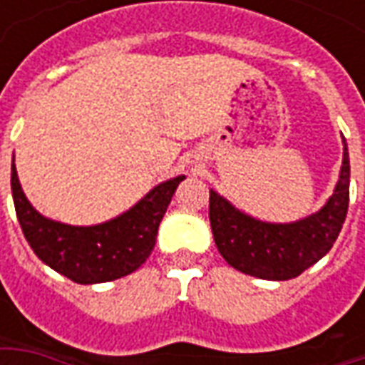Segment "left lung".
Masks as SVG:
<instances>
[{
	"mask_svg": "<svg viewBox=\"0 0 365 365\" xmlns=\"http://www.w3.org/2000/svg\"><path fill=\"white\" fill-rule=\"evenodd\" d=\"M344 143L334 193L321 211L295 222H264L238 211L217 191H209V221L215 245L242 274L269 282L297 277L329 252L344 225L350 201V158Z\"/></svg>",
	"mask_w": 365,
	"mask_h": 365,
	"instance_id": "1",
	"label": "left lung"
}]
</instances>
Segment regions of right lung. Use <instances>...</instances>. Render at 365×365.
Segmentation results:
<instances>
[{
  "instance_id": "1",
  "label": "right lung",
  "mask_w": 365,
  "mask_h": 365,
  "mask_svg": "<svg viewBox=\"0 0 365 365\" xmlns=\"http://www.w3.org/2000/svg\"><path fill=\"white\" fill-rule=\"evenodd\" d=\"M183 178L158 183L127 213L93 227H72L43 217L21 190L15 164H11V193L15 213L33 252L68 279L90 285L119 279L143 266Z\"/></svg>"
}]
</instances>
